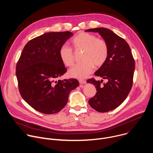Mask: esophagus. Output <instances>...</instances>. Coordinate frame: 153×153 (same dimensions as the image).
I'll list each match as a JSON object with an SVG mask.
<instances>
[{
    "mask_svg": "<svg viewBox=\"0 0 153 153\" xmlns=\"http://www.w3.org/2000/svg\"><path fill=\"white\" fill-rule=\"evenodd\" d=\"M79 84H84L86 83V81L84 79H79Z\"/></svg>",
    "mask_w": 153,
    "mask_h": 153,
    "instance_id": "34e87169",
    "label": "esophagus"
}]
</instances>
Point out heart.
<instances>
[{
  "instance_id": "b5f03b06",
  "label": "heart",
  "mask_w": 153,
  "mask_h": 153,
  "mask_svg": "<svg viewBox=\"0 0 153 153\" xmlns=\"http://www.w3.org/2000/svg\"><path fill=\"white\" fill-rule=\"evenodd\" d=\"M75 51H82L81 62L71 68L69 75L74 78H83L92 72L94 66L98 68L104 64L108 56L107 43L102 39L90 33L82 32L73 37L71 41ZM59 56L63 64L68 67L73 65L75 56L72 49L63 45L59 49Z\"/></svg>"
}]
</instances>
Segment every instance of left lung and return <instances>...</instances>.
<instances>
[{"label": "left lung", "mask_w": 153, "mask_h": 153, "mask_svg": "<svg viewBox=\"0 0 153 153\" xmlns=\"http://www.w3.org/2000/svg\"><path fill=\"white\" fill-rule=\"evenodd\" d=\"M85 31L98 33L108 46L106 62L95 73L108 81L103 84L102 79L100 81L91 78L87 81L95 85L97 91L88 100L89 105L97 111L107 112L119 107L130 93L135 69L134 59L127 42L112 30L98 27Z\"/></svg>", "instance_id": "8db88e82"}]
</instances>
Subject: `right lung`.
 <instances>
[{"label":"right lung","mask_w":153,"mask_h":153,"mask_svg":"<svg viewBox=\"0 0 153 153\" xmlns=\"http://www.w3.org/2000/svg\"><path fill=\"white\" fill-rule=\"evenodd\" d=\"M72 36L70 31L52 32L30 40L17 63L16 76L22 98L42 113L62 110L71 91L79 85L76 79H58L67 70L59 49Z\"/></svg>","instance_id":"obj_1"}]
</instances>
